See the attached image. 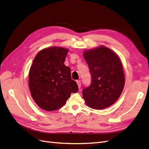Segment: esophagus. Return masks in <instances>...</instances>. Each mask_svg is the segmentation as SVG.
<instances>
[{"mask_svg":"<svg viewBox=\"0 0 149 149\" xmlns=\"http://www.w3.org/2000/svg\"><path fill=\"white\" fill-rule=\"evenodd\" d=\"M76 83H77V84H78V88H81V82H80V81H79V80H77V81H76Z\"/></svg>","mask_w":149,"mask_h":149,"instance_id":"obj_1","label":"esophagus"}]
</instances>
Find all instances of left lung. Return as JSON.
I'll use <instances>...</instances> for the list:
<instances>
[{
	"mask_svg": "<svg viewBox=\"0 0 149 149\" xmlns=\"http://www.w3.org/2000/svg\"><path fill=\"white\" fill-rule=\"evenodd\" d=\"M91 83L83 89L86 104L94 109L109 107L118 100L125 83L123 65L117 54L104 46L85 51Z\"/></svg>",
	"mask_w": 149,
	"mask_h": 149,
	"instance_id": "obj_1",
	"label": "left lung"
}]
</instances>
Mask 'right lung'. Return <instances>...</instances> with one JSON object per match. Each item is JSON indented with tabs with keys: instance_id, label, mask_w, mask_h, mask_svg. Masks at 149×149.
Listing matches in <instances>:
<instances>
[{
	"instance_id": "obj_1",
	"label": "right lung",
	"mask_w": 149,
	"mask_h": 149,
	"mask_svg": "<svg viewBox=\"0 0 149 149\" xmlns=\"http://www.w3.org/2000/svg\"><path fill=\"white\" fill-rule=\"evenodd\" d=\"M68 49L53 47L40 51L29 71V88L41 109L52 111L63 106L78 86L71 79V70L64 64Z\"/></svg>"
}]
</instances>
